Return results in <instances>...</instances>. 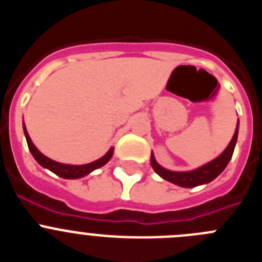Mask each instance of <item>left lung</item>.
<instances>
[{"instance_id": "8db88e82", "label": "left lung", "mask_w": 262, "mask_h": 262, "mask_svg": "<svg viewBox=\"0 0 262 262\" xmlns=\"http://www.w3.org/2000/svg\"><path fill=\"white\" fill-rule=\"evenodd\" d=\"M237 134H239V120H237V124H236L235 134H233L230 144L227 145L226 149L216 159L205 164V165L200 166V168L193 169V170H187V172L168 170V169L163 168L157 163L154 154H151V165L160 177L181 187H195L200 186V185L209 184V182H211L212 180H215L217 176L221 174L226 169V166L228 165V163H230L231 157L233 155V149H235L236 142H237Z\"/></svg>"}]
</instances>
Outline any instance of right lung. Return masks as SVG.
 <instances>
[{
	"label": "right lung",
	"mask_w": 262,
	"mask_h": 262,
	"mask_svg": "<svg viewBox=\"0 0 262 262\" xmlns=\"http://www.w3.org/2000/svg\"><path fill=\"white\" fill-rule=\"evenodd\" d=\"M23 133H25V136H26V140H27V145H29V149L31 152V155L34 156V159L40 164L43 168L48 169L51 170L52 173H55L56 176L61 178H67V180H76V178H81V177H85L88 176L89 173H92L93 170L96 169L101 168V166L105 165L106 163H108V160L111 159L113 156V152H114V148L111 147L110 149L107 151V154L103 155L101 159L96 160L93 163H89V164H84V165H71V164H61V163H57L55 160H51L50 157L45 156V155L41 154L39 151L38 148L34 145L32 140L30 139L29 133H27L26 126H25V122H23Z\"/></svg>",
	"instance_id": "obj_1"
}]
</instances>
